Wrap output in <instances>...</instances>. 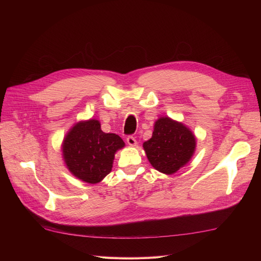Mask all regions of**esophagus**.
Segmentation results:
<instances>
[{"label":"esophagus","instance_id":"obj_1","mask_svg":"<svg viewBox=\"0 0 261 261\" xmlns=\"http://www.w3.org/2000/svg\"><path fill=\"white\" fill-rule=\"evenodd\" d=\"M126 141H127V144H128L129 146H132V147H136V146H137V141H136L135 137L128 136L127 138H126Z\"/></svg>","mask_w":261,"mask_h":261}]
</instances>
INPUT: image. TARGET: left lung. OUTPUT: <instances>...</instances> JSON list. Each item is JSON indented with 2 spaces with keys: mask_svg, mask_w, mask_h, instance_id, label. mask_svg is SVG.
I'll use <instances>...</instances> for the list:
<instances>
[{
  "mask_svg": "<svg viewBox=\"0 0 261 261\" xmlns=\"http://www.w3.org/2000/svg\"><path fill=\"white\" fill-rule=\"evenodd\" d=\"M143 147L150 164L163 174L171 175L191 161L196 137L181 122L161 116L154 122L151 138Z\"/></svg>",
  "mask_w": 261,
  "mask_h": 261,
  "instance_id": "8db88e82",
  "label": "left lung"
}]
</instances>
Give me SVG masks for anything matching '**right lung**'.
I'll use <instances>...</instances> for the list:
<instances>
[{
	"mask_svg": "<svg viewBox=\"0 0 261 261\" xmlns=\"http://www.w3.org/2000/svg\"><path fill=\"white\" fill-rule=\"evenodd\" d=\"M125 147L123 139L101 129L96 118L80 121L62 141V155L67 170L85 183L98 184L112 171L117 150Z\"/></svg>",
	"mask_w": 261,
	"mask_h": 261,
	"instance_id": "1",
	"label": "right lung"
}]
</instances>
